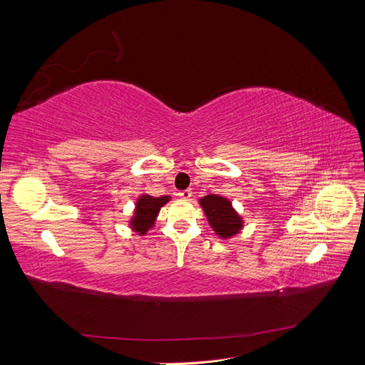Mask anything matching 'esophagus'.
I'll list each match as a JSON object with an SVG mask.
<instances>
[{
    "mask_svg": "<svg viewBox=\"0 0 365 365\" xmlns=\"http://www.w3.org/2000/svg\"><path fill=\"white\" fill-rule=\"evenodd\" d=\"M178 196L181 197V200H190L192 197V190H182L178 193Z\"/></svg>",
    "mask_w": 365,
    "mask_h": 365,
    "instance_id": "34e87169",
    "label": "esophagus"
}]
</instances>
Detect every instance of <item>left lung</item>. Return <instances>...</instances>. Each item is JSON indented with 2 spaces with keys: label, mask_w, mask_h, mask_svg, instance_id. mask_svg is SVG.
Returning a JSON list of instances; mask_svg holds the SVG:
<instances>
[{
  "label": "left lung",
  "mask_w": 365,
  "mask_h": 365,
  "mask_svg": "<svg viewBox=\"0 0 365 365\" xmlns=\"http://www.w3.org/2000/svg\"><path fill=\"white\" fill-rule=\"evenodd\" d=\"M200 205L205 217L208 220V225L212 227L215 235L222 239L228 240L239 235L242 228L245 225V220L239 215L237 210L233 207L228 197L220 195H207L200 197Z\"/></svg>",
  "instance_id": "8db88e82"
}]
</instances>
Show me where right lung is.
<instances>
[{"mask_svg": "<svg viewBox=\"0 0 365 365\" xmlns=\"http://www.w3.org/2000/svg\"><path fill=\"white\" fill-rule=\"evenodd\" d=\"M172 200L170 196H152L148 193H141L137 201L135 208L132 212L130 219L128 220V227L138 236H145L150 228L155 227V220L163 205Z\"/></svg>", "mask_w": 365, "mask_h": 365, "instance_id": "1", "label": "right lung"}]
</instances>
